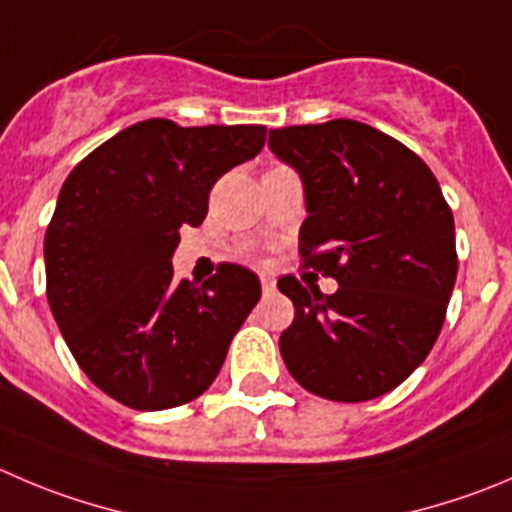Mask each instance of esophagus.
<instances>
[{"label": "esophagus", "instance_id": "obj_1", "mask_svg": "<svg viewBox=\"0 0 512 512\" xmlns=\"http://www.w3.org/2000/svg\"><path fill=\"white\" fill-rule=\"evenodd\" d=\"M261 289H264V294H271V291L276 289V281L271 279V276H261Z\"/></svg>", "mask_w": 512, "mask_h": 512}]
</instances>
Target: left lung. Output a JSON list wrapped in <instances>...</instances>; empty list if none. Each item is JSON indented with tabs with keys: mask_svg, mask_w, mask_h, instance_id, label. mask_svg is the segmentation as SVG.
Segmentation results:
<instances>
[{
	"mask_svg": "<svg viewBox=\"0 0 512 512\" xmlns=\"http://www.w3.org/2000/svg\"><path fill=\"white\" fill-rule=\"evenodd\" d=\"M269 148L299 173L304 266L334 294L279 279L294 321L279 349L291 377L334 402L392 392L430 354L457 276L455 221L420 155L357 120L271 130Z\"/></svg>",
	"mask_w": 512,
	"mask_h": 512,
	"instance_id": "8db88e82",
	"label": "left lung"
}]
</instances>
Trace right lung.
<instances>
[{
	"mask_svg": "<svg viewBox=\"0 0 512 512\" xmlns=\"http://www.w3.org/2000/svg\"><path fill=\"white\" fill-rule=\"evenodd\" d=\"M264 125L120 130L67 175L45 233L47 301L92 384L143 412L186 405L221 372L261 296L236 264L173 279L180 226H201L213 183L256 158Z\"/></svg>",
	"mask_w": 512,
	"mask_h": 512,
	"instance_id": "obj_1",
	"label": "right lung"
}]
</instances>
